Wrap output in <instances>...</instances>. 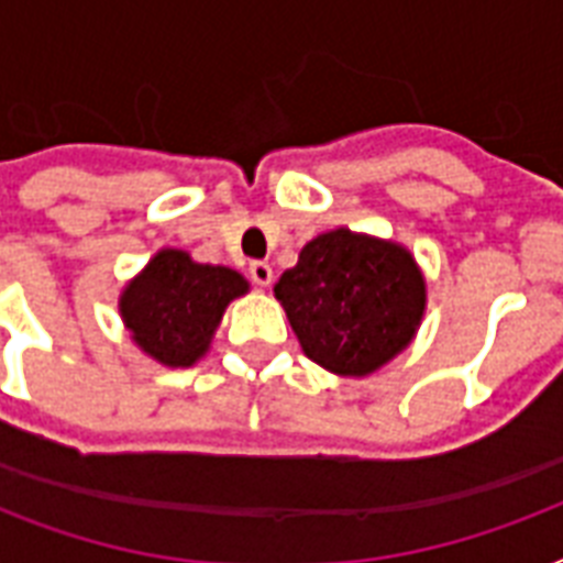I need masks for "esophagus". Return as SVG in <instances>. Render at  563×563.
I'll list each match as a JSON object with an SVG mask.
<instances>
[{
	"instance_id": "obj_1",
	"label": "esophagus",
	"mask_w": 563,
	"mask_h": 563,
	"mask_svg": "<svg viewBox=\"0 0 563 563\" xmlns=\"http://www.w3.org/2000/svg\"><path fill=\"white\" fill-rule=\"evenodd\" d=\"M247 274H251V283H254V286H268V283H272V277H274L272 265L263 263V260H256V263H251Z\"/></svg>"
}]
</instances>
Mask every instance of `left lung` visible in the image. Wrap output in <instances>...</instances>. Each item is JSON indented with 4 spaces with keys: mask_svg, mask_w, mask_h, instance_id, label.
<instances>
[{
    "mask_svg": "<svg viewBox=\"0 0 563 563\" xmlns=\"http://www.w3.org/2000/svg\"><path fill=\"white\" fill-rule=\"evenodd\" d=\"M274 295L309 360L342 376H365L394 360L427 307L409 251L344 228L312 239Z\"/></svg>",
    "mask_w": 563,
    "mask_h": 563,
    "instance_id": "left-lung-1",
    "label": "left lung"
}]
</instances>
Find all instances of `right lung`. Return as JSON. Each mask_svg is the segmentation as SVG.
I'll use <instances>...</instances> for the list:
<instances>
[{
    "mask_svg": "<svg viewBox=\"0 0 563 563\" xmlns=\"http://www.w3.org/2000/svg\"><path fill=\"white\" fill-rule=\"evenodd\" d=\"M242 274L192 263L184 251H161L122 295V318L134 342L172 368H187L203 351L230 300L245 295Z\"/></svg>",
    "mask_w": 563,
    "mask_h": 563,
    "instance_id": "right-lung-1",
    "label": "right lung"
}]
</instances>
